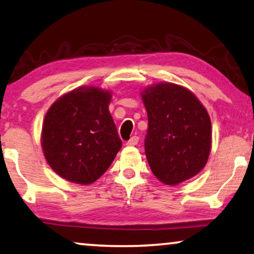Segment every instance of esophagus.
I'll return each mask as SVG.
<instances>
[{"instance_id": "1", "label": "esophagus", "mask_w": 254, "mask_h": 254, "mask_svg": "<svg viewBox=\"0 0 254 254\" xmlns=\"http://www.w3.org/2000/svg\"><path fill=\"white\" fill-rule=\"evenodd\" d=\"M138 141H139V138L137 137V135H133V137H131L130 140L127 141V146H134V145L138 144Z\"/></svg>"}]
</instances>
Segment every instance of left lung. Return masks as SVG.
I'll return each instance as SVG.
<instances>
[{
    "mask_svg": "<svg viewBox=\"0 0 254 254\" xmlns=\"http://www.w3.org/2000/svg\"><path fill=\"white\" fill-rule=\"evenodd\" d=\"M148 117L145 153L159 181L176 185L205 167L212 144L208 113L193 93L171 83L141 94Z\"/></svg>",
    "mask_w": 254,
    "mask_h": 254,
    "instance_id": "1",
    "label": "left lung"
}]
</instances>
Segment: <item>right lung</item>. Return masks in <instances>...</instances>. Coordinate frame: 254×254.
Masks as SVG:
<instances>
[{"label":"right lung","instance_id":"obj_1","mask_svg":"<svg viewBox=\"0 0 254 254\" xmlns=\"http://www.w3.org/2000/svg\"><path fill=\"white\" fill-rule=\"evenodd\" d=\"M110 99L108 91L83 86L61 96L49 108L41 145L59 176L91 184L112 164L122 140L108 110Z\"/></svg>","mask_w":254,"mask_h":254}]
</instances>
